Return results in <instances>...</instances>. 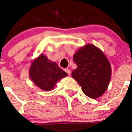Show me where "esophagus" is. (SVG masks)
I'll return each instance as SVG.
<instances>
[{"label":"esophagus","mask_w":132,"mask_h":132,"mask_svg":"<svg viewBox=\"0 0 132 132\" xmlns=\"http://www.w3.org/2000/svg\"><path fill=\"white\" fill-rule=\"evenodd\" d=\"M65 72L67 73V74L68 75H70V74H71V72H70V70H69V69H65Z\"/></svg>","instance_id":"34e87169"}]
</instances>
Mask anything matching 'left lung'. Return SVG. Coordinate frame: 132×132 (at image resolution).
<instances>
[{"mask_svg":"<svg viewBox=\"0 0 132 132\" xmlns=\"http://www.w3.org/2000/svg\"><path fill=\"white\" fill-rule=\"evenodd\" d=\"M77 68L72 78L78 82L83 92L92 98H97L106 91L110 81L112 69L105 54L92 44L80 48L73 55Z\"/></svg>","mask_w":132,"mask_h":132,"instance_id":"1","label":"left lung"}]
</instances>
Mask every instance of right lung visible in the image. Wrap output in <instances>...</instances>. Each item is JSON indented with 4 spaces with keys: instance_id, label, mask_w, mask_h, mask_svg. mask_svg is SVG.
Listing matches in <instances>:
<instances>
[{
    "instance_id": "add662e5",
    "label": "right lung",
    "mask_w": 132,
    "mask_h": 132,
    "mask_svg": "<svg viewBox=\"0 0 132 132\" xmlns=\"http://www.w3.org/2000/svg\"><path fill=\"white\" fill-rule=\"evenodd\" d=\"M29 76L38 87L45 91L53 90L56 83L67 76L55 62H51L41 54L34 60L29 69Z\"/></svg>"
}]
</instances>
